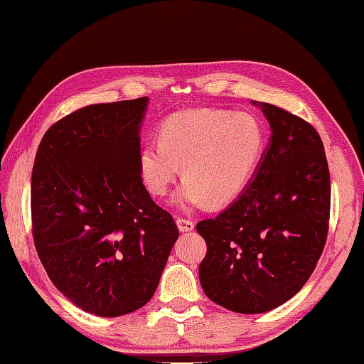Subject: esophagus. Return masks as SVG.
Segmentation results:
<instances>
[{
    "label": "esophagus",
    "mask_w": 364,
    "mask_h": 364,
    "mask_svg": "<svg viewBox=\"0 0 364 364\" xmlns=\"http://www.w3.org/2000/svg\"><path fill=\"white\" fill-rule=\"evenodd\" d=\"M177 226H179V231L187 232V231H191L195 228V222L190 220V218L179 217V218H177Z\"/></svg>",
    "instance_id": "34e87169"
}]
</instances>
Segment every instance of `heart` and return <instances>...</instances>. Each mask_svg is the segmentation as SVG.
<instances>
[{
    "label": "heart",
    "instance_id": "obj_1",
    "mask_svg": "<svg viewBox=\"0 0 364 364\" xmlns=\"http://www.w3.org/2000/svg\"><path fill=\"white\" fill-rule=\"evenodd\" d=\"M263 149V127L250 114L188 109L161 123L159 141L144 144L141 177L150 193L161 196L182 166L177 205H225L242 193Z\"/></svg>",
    "mask_w": 364,
    "mask_h": 364
}]
</instances>
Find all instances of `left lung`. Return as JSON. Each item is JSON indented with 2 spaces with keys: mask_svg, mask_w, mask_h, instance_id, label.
<instances>
[{
  "mask_svg": "<svg viewBox=\"0 0 364 364\" xmlns=\"http://www.w3.org/2000/svg\"><path fill=\"white\" fill-rule=\"evenodd\" d=\"M258 106L271 139L252 181L228 209L196 225L208 244L200 264L205 296L239 314L272 311L303 289L330 222V169L318 133L282 107Z\"/></svg>",
  "mask_w": 364,
  "mask_h": 364,
  "instance_id": "1",
  "label": "left lung"
}]
</instances>
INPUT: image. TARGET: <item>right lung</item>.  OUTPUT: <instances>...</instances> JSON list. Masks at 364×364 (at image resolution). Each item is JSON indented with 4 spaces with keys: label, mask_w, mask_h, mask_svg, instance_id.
Listing matches in <instances>:
<instances>
[{
    "label": "right lung",
    "mask_w": 364,
    "mask_h": 364,
    "mask_svg": "<svg viewBox=\"0 0 364 364\" xmlns=\"http://www.w3.org/2000/svg\"><path fill=\"white\" fill-rule=\"evenodd\" d=\"M149 98L90 105L47 129L31 173L33 241L52 284L82 311L147 304L179 230L142 183Z\"/></svg>",
    "instance_id": "add662e5"
}]
</instances>
